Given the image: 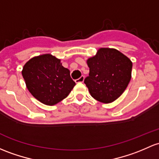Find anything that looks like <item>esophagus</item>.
<instances>
[{
	"instance_id": "34e87169",
	"label": "esophagus",
	"mask_w": 159,
	"mask_h": 159,
	"mask_svg": "<svg viewBox=\"0 0 159 159\" xmlns=\"http://www.w3.org/2000/svg\"><path fill=\"white\" fill-rule=\"evenodd\" d=\"M84 76H81L79 78H78V79L75 80V82H76V83H81V82H83V81H84Z\"/></svg>"
}]
</instances>
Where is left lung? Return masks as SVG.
Wrapping results in <instances>:
<instances>
[{
  "label": "left lung",
  "instance_id": "1",
  "mask_svg": "<svg viewBox=\"0 0 159 159\" xmlns=\"http://www.w3.org/2000/svg\"><path fill=\"white\" fill-rule=\"evenodd\" d=\"M89 75L84 79L91 96L104 103L113 102L127 88L133 63L118 50L101 48L87 60Z\"/></svg>",
  "mask_w": 159,
  "mask_h": 159
}]
</instances>
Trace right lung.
<instances>
[{
	"instance_id": "right-lung-1",
	"label": "right lung",
	"mask_w": 159,
	"mask_h": 159,
	"mask_svg": "<svg viewBox=\"0 0 159 159\" xmlns=\"http://www.w3.org/2000/svg\"><path fill=\"white\" fill-rule=\"evenodd\" d=\"M22 75L31 94L49 106L67 98L75 85L69 70L50 54L30 59L23 66Z\"/></svg>"
}]
</instances>
